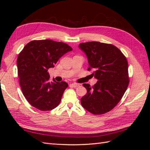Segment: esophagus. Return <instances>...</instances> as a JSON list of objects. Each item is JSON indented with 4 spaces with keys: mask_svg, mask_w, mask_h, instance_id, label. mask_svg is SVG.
<instances>
[{
    "mask_svg": "<svg viewBox=\"0 0 150 150\" xmlns=\"http://www.w3.org/2000/svg\"><path fill=\"white\" fill-rule=\"evenodd\" d=\"M70 86L71 87H73V88H76V87H78L79 86V84H77V83H72L70 84Z\"/></svg>",
    "mask_w": 150,
    "mask_h": 150,
    "instance_id": "1",
    "label": "esophagus"
}]
</instances>
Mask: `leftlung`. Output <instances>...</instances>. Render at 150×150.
Wrapping results in <instances>:
<instances>
[{
    "label": "left lung",
    "mask_w": 150,
    "mask_h": 150,
    "mask_svg": "<svg viewBox=\"0 0 150 150\" xmlns=\"http://www.w3.org/2000/svg\"><path fill=\"white\" fill-rule=\"evenodd\" d=\"M79 47L88 57V70H93L91 75L98 79L92 87L83 84L87 93L81 99V105L93 115L104 114L118 104L128 88V61L111 44L93 41L81 43Z\"/></svg>",
    "instance_id": "obj_1"
}]
</instances>
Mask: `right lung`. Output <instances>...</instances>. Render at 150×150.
<instances>
[{
    "label": "right lung",
    "instance_id": "obj_1",
    "mask_svg": "<svg viewBox=\"0 0 150 150\" xmlns=\"http://www.w3.org/2000/svg\"><path fill=\"white\" fill-rule=\"evenodd\" d=\"M69 45L52 40H34L27 44L17 57V72L22 92L30 105L46 111L59 104L67 88L64 81L50 82L47 70L64 54Z\"/></svg>",
    "mask_w": 150,
    "mask_h": 150
}]
</instances>
